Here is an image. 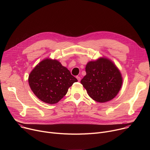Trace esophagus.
I'll return each instance as SVG.
<instances>
[{"label":"esophagus","mask_w":150,"mask_h":150,"mask_svg":"<svg viewBox=\"0 0 150 150\" xmlns=\"http://www.w3.org/2000/svg\"><path fill=\"white\" fill-rule=\"evenodd\" d=\"M76 78H77V79H78V81L79 82L81 81V78H80L79 76H76Z\"/></svg>","instance_id":"1"}]
</instances>
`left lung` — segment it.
<instances>
[{"label": "left lung", "instance_id": "left-lung-1", "mask_svg": "<svg viewBox=\"0 0 150 150\" xmlns=\"http://www.w3.org/2000/svg\"><path fill=\"white\" fill-rule=\"evenodd\" d=\"M85 71L86 75L81 83L92 99L105 103L117 96L122 85L123 78L110 59L101 57L90 61L85 67Z\"/></svg>", "mask_w": 150, "mask_h": 150}]
</instances>
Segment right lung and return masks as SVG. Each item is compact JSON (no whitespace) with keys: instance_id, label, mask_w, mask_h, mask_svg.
<instances>
[{"instance_id":"obj_1","label":"right lung","mask_w":150,"mask_h":150,"mask_svg":"<svg viewBox=\"0 0 150 150\" xmlns=\"http://www.w3.org/2000/svg\"><path fill=\"white\" fill-rule=\"evenodd\" d=\"M77 81L59 61L50 58L38 63L28 76L29 85L35 96L50 104L58 103Z\"/></svg>"}]
</instances>
